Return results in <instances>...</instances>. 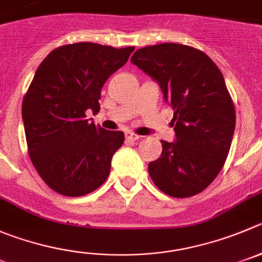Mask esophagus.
I'll use <instances>...</instances> for the list:
<instances>
[{"instance_id": "34e87169", "label": "esophagus", "mask_w": 262, "mask_h": 262, "mask_svg": "<svg viewBox=\"0 0 262 262\" xmlns=\"http://www.w3.org/2000/svg\"><path fill=\"white\" fill-rule=\"evenodd\" d=\"M125 139L126 141H130V142H134V141H138L139 136H137V134H133V133H126Z\"/></svg>"}]
</instances>
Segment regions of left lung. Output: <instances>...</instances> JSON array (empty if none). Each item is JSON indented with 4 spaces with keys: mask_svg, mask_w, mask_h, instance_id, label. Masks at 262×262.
<instances>
[{
    "mask_svg": "<svg viewBox=\"0 0 262 262\" xmlns=\"http://www.w3.org/2000/svg\"><path fill=\"white\" fill-rule=\"evenodd\" d=\"M130 62L156 81L173 108L174 142L148 164L156 186L173 198L208 187L221 172L235 130V108L224 76L203 51L181 43L138 49Z\"/></svg>",
    "mask_w": 262,
    "mask_h": 262,
    "instance_id": "left-lung-1",
    "label": "left lung"
}]
</instances>
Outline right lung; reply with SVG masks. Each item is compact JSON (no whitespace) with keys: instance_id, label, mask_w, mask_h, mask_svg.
Here are the masks:
<instances>
[{"instance_id":"1","label":"right lung","mask_w":262,"mask_h":262,"mask_svg":"<svg viewBox=\"0 0 262 262\" xmlns=\"http://www.w3.org/2000/svg\"><path fill=\"white\" fill-rule=\"evenodd\" d=\"M134 48L77 42L51 51L38 66L23 99L21 117L32 164L45 183L66 196H82L107 180L124 133L90 123L101 90Z\"/></svg>"}]
</instances>
